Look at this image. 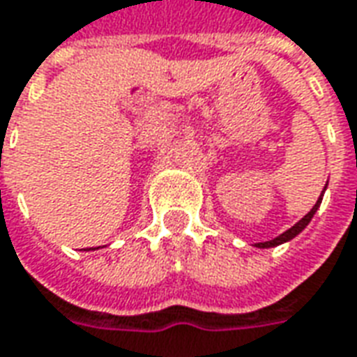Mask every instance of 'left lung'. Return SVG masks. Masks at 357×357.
Masks as SVG:
<instances>
[{
    "label": "left lung",
    "instance_id": "left-lung-1",
    "mask_svg": "<svg viewBox=\"0 0 357 357\" xmlns=\"http://www.w3.org/2000/svg\"><path fill=\"white\" fill-rule=\"evenodd\" d=\"M327 183H328V181H327ZM325 188H327V184H325ZM325 188H323V192H325ZM321 199H323V194H321L319 199H317V204H315V206H313L312 209H310V211H307V213H305L304 217H302V219H300V221H298V223L294 225V227H290L288 231H284V232H282V234H279L277 238L267 240V242H257V244H254V246L255 248H275V246H280V244H284V242H288V240L296 238V236H298V234H300V232L304 231L305 227L310 225V221H312V219H313V215H315V211L319 209Z\"/></svg>",
    "mask_w": 357,
    "mask_h": 357
}]
</instances>
